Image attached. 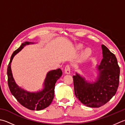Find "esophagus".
<instances>
[{"label":"esophagus","mask_w":125,"mask_h":125,"mask_svg":"<svg viewBox=\"0 0 125 125\" xmlns=\"http://www.w3.org/2000/svg\"><path fill=\"white\" fill-rule=\"evenodd\" d=\"M70 66L69 64H67L65 67V73L67 74H70Z\"/></svg>","instance_id":"esophagus-1"}]
</instances>
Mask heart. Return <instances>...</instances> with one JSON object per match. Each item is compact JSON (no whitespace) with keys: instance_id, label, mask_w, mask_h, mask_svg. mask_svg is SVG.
Masks as SVG:
<instances>
[{"instance_id":"heart-1","label":"heart","mask_w":125,"mask_h":125,"mask_svg":"<svg viewBox=\"0 0 125 125\" xmlns=\"http://www.w3.org/2000/svg\"><path fill=\"white\" fill-rule=\"evenodd\" d=\"M82 46H79V48H81ZM91 52H92V50L90 49V48H88L86 50H85L84 52V56L85 57H87V56H89L90 54H91Z\"/></svg>"}]
</instances>
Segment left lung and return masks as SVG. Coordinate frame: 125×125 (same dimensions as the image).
I'll return each mask as SVG.
<instances>
[{
    "label": "left lung",
    "instance_id": "left-lung-1",
    "mask_svg": "<svg viewBox=\"0 0 125 125\" xmlns=\"http://www.w3.org/2000/svg\"><path fill=\"white\" fill-rule=\"evenodd\" d=\"M103 59L99 65L98 80L93 83L85 81L76 74L73 76L75 94L83 104L90 107H100L116 94L119 84L120 67L116 56L102 45Z\"/></svg>",
    "mask_w": 125,
    "mask_h": 125
}]
</instances>
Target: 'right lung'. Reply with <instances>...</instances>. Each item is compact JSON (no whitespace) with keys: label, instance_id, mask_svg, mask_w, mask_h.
I'll return each mask as SVG.
<instances>
[{"label":"right lung","instance_id":"right-lung-1","mask_svg":"<svg viewBox=\"0 0 125 125\" xmlns=\"http://www.w3.org/2000/svg\"><path fill=\"white\" fill-rule=\"evenodd\" d=\"M30 43L29 42L22 43L20 47L12 53L7 70V82L11 94L22 106L33 111H40L46 108L52 102L54 97L55 83L62 75V72L61 69H58L49 72L45 80L44 89L41 92L29 93L19 88L14 82L12 76L11 63L14 55L21 51L24 46Z\"/></svg>","mask_w":125,"mask_h":125}]
</instances>
